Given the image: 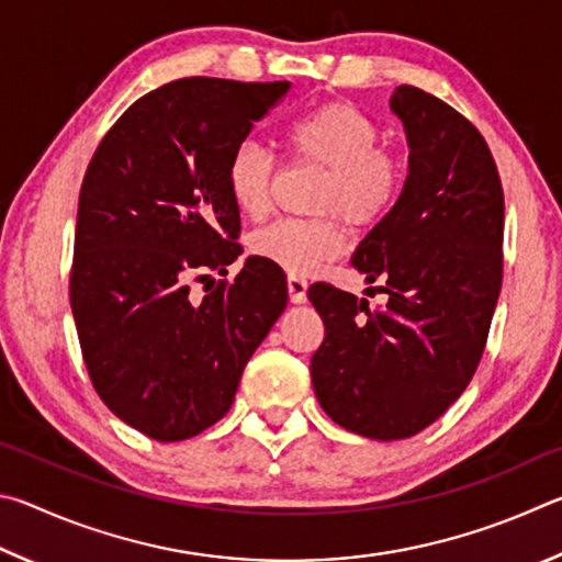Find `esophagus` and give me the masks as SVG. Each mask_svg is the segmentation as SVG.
Returning <instances> with one entry per match:
<instances>
[{
    "mask_svg": "<svg viewBox=\"0 0 562 562\" xmlns=\"http://www.w3.org/2000/svg\"><path fill=\"white\" fill-rule=\"evenodd\" d=\"M308 281L303 276L289 273V299L291 303H306L308 301Z\"/></svg>",
    "mask_w": 562,
    "mask_h": 562,
    "instance_id": "esophagus-1",
    "label": "esophagus"
}]
</instances>
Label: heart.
Instances as JSON below:
<instances>
[{"label": "heart", "mask_w": 562, "mask_h": 562, "mask_svg": "<svg viewBox=\"0 0 562 562\" xmlns=\"http://www.w3.org/2000/svg\"><path fill=\"white\" fill-rule=\"evenodd\" d=\"M289 153L328 167L316 194L318 220H279L256 232L254 256L279 269L306 276L346 251L348 229L375 226L395 210L405 187V165L380 145L375 121L346 101L311 108L283 131ZM273 157L256 140L234 147L226 162V190L241 214L261 220L269 212Z\"/></svg>", "instance_id": "b5f03b06"}]
</instances>
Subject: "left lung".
Here are the masks:
<instances>
[{
	"label": "left lung",
	"mask_w": 562,
	"mask_h": 562,
	"mask_svg": "<svg viewBox=\"0 0 562 562\" xmlns=\"http://www.w3.org/2000/svg\"><path fill=\"white\" fill-rule=\"evenodd\" d=\"M409 175L352 254L385 303L330 283L308 299L326 326L311 380L326 415L360 437H415L454 405L484 356L504 279V190L484 137L454 108L397 86ZM370 291V289H366Z\"/></svg>",
	"instance_id": "obj_1"
}]
</instances>
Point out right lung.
I'll return each mask as SVG.
<instances>
[{"label": "right lung", "instance_id": "right-lung-1", "mask_svg": "<svg viewBox=\"0 0 562 562\" xmlns=\"http://www.w3.org/2000/svg\"><path fill=\"white\" fill-rule=\"evenodd\" d=\"M289 81L180 78L127 108L98 145L81 194L71 311L98 397L155 441L200 435L229 412L254 350L286 308V276L241 246L226 162Z\"/></svg>", "mask_w": 562, "mask_h": 562}]
</instances>
